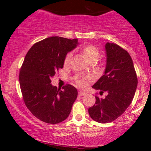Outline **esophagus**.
I'll return each mask as SVG.
<instances>
[{"label":"esophagus","mask_w":151,"mask_h":151,"mask_svg":"<svg viewBox=\"0 0 151 151\" xmlns=\"http://www.w3.org/2000/svg\"><path fill=\"white\" fill-rule=\"evenodd\" d=\"M78 95L80 96H83L85 95V93L83 92V91H79V92H78Z\"/></svg>","instance_id":"obj_1"}]
</instances>
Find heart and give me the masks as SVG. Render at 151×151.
Wrapping results in <instances>:
<instances>
[{"instance_id": "obj_1", "label": "heart", "mask_w": 151, "mask_h": 151, "mask_svg": "<svg viewBox=\"0 0 151 151\" xmlns=\"http://www.w3.org/2000/svg\"><path fill=\"white\" fill-rule=\"evenodd\" d=\"M80 52H82L83 55L88 62H96L99 58L100 52L95 46L92 45H85L80 48ZM72 61V53L68 52L65 55L63 59V66L65 67L70 66ZM85 80L84 78H79L76 80V83L79 86H83L85 85Z\"/></svg>"}]
</instances>
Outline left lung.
I'll return each instance as SVG.
<instances>
[{
  "instance_id": "obj_1",
  "label": "left lung",
  "mask_w": 151,
  "mask_h": 151,
  "mask_svg": "<svg viewBox=\"0 0 151 151\" xmlns=\"http://www.w3.org/2000/svg\"><path fill=\"white\" fill-rule=\"evenodd\" d=\"M106 64L104 75L93 88L104 99L96 96L95 104L88 109L93 120L101 123L112 122L121 116L132 103L137 87V77L133 61L126 50L113 43L105 45Z\"/></svg>"
}]
</instances>
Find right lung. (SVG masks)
<instances>
[{
  "label": "right lung",
  "mask_w": 151,
  "mask_h": 151,
  "mask_svg": "<svg viewBox=\"0 0 151 151\" xmlns=\"http://www.w3.org/2000/svg\"><path fill=\"white\" fill-rule=\"evenodd\" d=\"M77 39L52 36L30 47L19 70V85L27 108L36 118L50 124L66 120L77 97V90L66 85L52 86L51 79L63 68L65 55L78 45Z\"/></svg>",
  "instance_id": "obj_1"
}]
</instances>
